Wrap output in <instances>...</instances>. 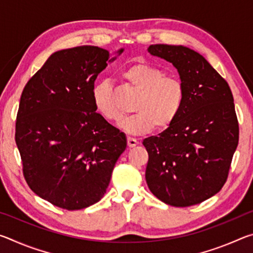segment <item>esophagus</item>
Returning <instances> with one entry per match:
<instances>
[{"label":"esophagus","instance_id":"esophagus-1","mask_svg":"<svg viewBox=\"0 0 253 253\" xmlns=\"http://www.w3.org/2000/svg\"><path fill=\"white\" fill-rule=\"evenodd\" d=\"M127 145H128V147H135L136 145H138V140L137 139H135V138H132V137H128L127 138Z\"/></svg>","mask_w":253,"mask_h":253}]
</instances>
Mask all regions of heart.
<instances>
[{
  "label": "heart",
  "instance_id": "1",
  "mask_svg": "<svg viewBox=\"0 0 253 253\" xmlns=\"http://www.w3.org/2000/svg\"><path fill=\"white\" fill-rule=\"evenodd\" d=\"M123 78L139 92L132 110L119 124L124 131L130 135H145L153 130L169 128L181 113L185 100V88L176 77L165 76L160 68L138 62L123 71ZM92 102L100 116L116 123L122 117L114 100L113 89L108 81H100L92 88Z\"/></svg>",
  "mask_w": 253,
  "mask_h": 253
}]
</instances>
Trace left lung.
<instances>
[{
  "instance_id": "1",
  "label": "left lung",
  "mask_w": 253,
  "mask_h": 253,
  "mask_svg": "<svg viewBox=\"0 0 253 253\" xmlns=\"http://www.w3.org/2000/svg\"><path fill=\"white\" fill-rule=\"evenodd\" d=\"M147 50L176 68L185 100L172 125L143 140L148 153L145 177L162 202L191 207L215 195L228 178L239 143L233 96L228 83L196 51L169 44Z\"/></svg>"
}]
</instances>
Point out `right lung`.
<instances>
[{"instance_id":"right-lung-1","label":"right lung","mask_w":253,"mask_h":253,"mask_svg":"<svg viewBox=\"0 0 253 253\" xmlns=\"http://www.w3.org/2000/svg\"><path fill=\"white\" fill-rule=\"evenodd\" d=\"M110 58L99 46L81 45L50 55L22 91L15 142L30 188L55 207L80 210L106 193L126 135L96 113L97 76Z\"/></svg>"}]
</instances>
